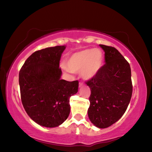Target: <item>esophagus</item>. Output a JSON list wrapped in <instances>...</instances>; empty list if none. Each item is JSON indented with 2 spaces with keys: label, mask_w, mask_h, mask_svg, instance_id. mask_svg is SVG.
Masks as SVG:
<instances>
[{
  "label": "esophagus",
  "mask_w": 152,
  "mask_h": 152,
  "mask_svg": "<svg viewBox=\"0 0 152 152\" xmlns=\"http://www.w3.org/2000/svg\"><path fill=\"white\" fill-rule=\"evenodd\" d=\"M82 85H83V83L82 82H80V84H79V86H80V87H81Z\"/></svg>",
  "instance_id": "1"
}]
</instances>
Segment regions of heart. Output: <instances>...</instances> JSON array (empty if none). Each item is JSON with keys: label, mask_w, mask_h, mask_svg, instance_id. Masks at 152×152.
Masks as SVG:
<instances>
[{"label": "heart", "mask_w": 152, "mask_h": 152, "mask_svg": "<svg viewBox=\"0 0 152 152\" xmlns=\"http://www.w3.org/2000/svg\"><path fill=\"white\" fill-rule=\"evenodd\" d=\"M103 56L98 49H86L75 52L68 57L66 65L62 68L67 72H81L84 79L88 80L97 74L101 68Z\"/></svg>", "instance_id": "1"}]
</instances>
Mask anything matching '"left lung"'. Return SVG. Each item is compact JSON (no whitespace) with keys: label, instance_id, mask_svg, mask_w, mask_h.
I'll return each instance as SVG.
<instances>
[{"label":"left lung","instance_id":"obj_1","mask_svg":"<svg viewBox=\"0 0 152 152\" xmlns=\"http://www.w3.org/2000/svg\"><path fill=\"white\" fill-rule=\"evenodd\" d=\"M105 64L86 84L91 95L88 115L96 127L105 129L121 118L132 96L133 85L129 62L115 47L100 45Z\"/></svg>","mask_w":152,"mask_h":152}]
</instances>
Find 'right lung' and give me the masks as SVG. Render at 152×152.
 <instances>
[{
	"label": "right lung",
	"mask_w": 152,
	"mask_h": 152,
	"mask_svg": "<svg viewBox=\"0 0 152 152\" xmlns=\"http://www.w3.org/2000/svg\"><path fill=\"white\" fill-rule=\"evenodd\" d=\"M66 47H47L33 53L19 75L21 99L28 115L42 126L61 125L68 117L70 98L78 91V81L61 80L59 61Z\"/></svg>",
	"instance_id": "obj_1"
}]
</instances>
